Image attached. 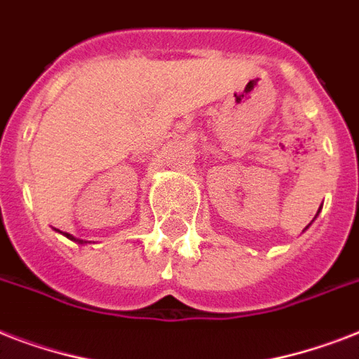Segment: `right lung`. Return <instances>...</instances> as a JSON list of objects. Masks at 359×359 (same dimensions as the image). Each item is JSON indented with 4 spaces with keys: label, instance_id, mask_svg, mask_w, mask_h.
Returning a JSON list of instances; mask_svg holds the SVG:
<instances>
[{
    "label": "right lung",
    "instance_id": "obj_1",
    "mask_svg": "<svg viewBox=\"0 0 359 359\" xmlns=\"http://www.w3.org/2000/svg\"><path fill=\"white\" fill-rule=\"evenodd\" d=\"M65 236H67V238H70V240H76L74 236H70V235H67V233H65ZM76 242H83V240H76Z\"/></svg>",
    "mask_w": 359,
    "mask_h": 359
}]
</instances>
